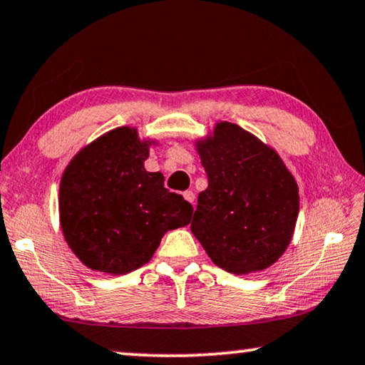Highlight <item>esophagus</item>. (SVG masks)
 <instances>
[{
    "mask_svg": "<svg viewBox=\"0 0 365 365\" xmlns=\"http://www.w3.org/2000/svg\"><path fill=\"white\" fill-rule=\"evenodd\" d=\"M184 199H186L187 202H190V204H194L195 194L192 192V190H186V192H184Z\"/></svg>",
    "mask_w": 365,
    "mask_h": 365,
    "instance_id": "esophagus-1",
    "label": "esophagus"
}]
</instances>
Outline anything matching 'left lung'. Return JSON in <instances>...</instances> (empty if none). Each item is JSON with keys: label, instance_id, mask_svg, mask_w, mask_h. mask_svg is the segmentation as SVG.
I'll return each instance as SVG.
<instances>
[{"label": "left lung", "instance_id": "1", "mask_svg": "<svg viewBox=\"0 0 365 365\" xmlns=\"http://www.w3.org/2000/svg\"><path fill=\"white\" fill-rule=\"evenodd\" d=\"M209 186L190 232L218 267L250 274L274 264L292 240L299 187L280 156L237 124L197 145Z\"/></svg>", "mask_w": 365, "mask_h": 365}]
</instances>
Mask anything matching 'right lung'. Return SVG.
<instances>
[{"instance_id":"1","label":"right lung","mask_w":365,"mask_h":365,"mask_svg":"<svg viewBox=\"0 0 365 365\" xmlns=\"http://www.w3.org/2000/svg\"><path fill=\"white\" fill-rule=\"evenodd\" d=\"M135 128L104 133L70 161L60 182V225L83 264L127 274L151 259L168 230L186 227L192 205L148 173Z\"/></svg>"}]
</instances>
